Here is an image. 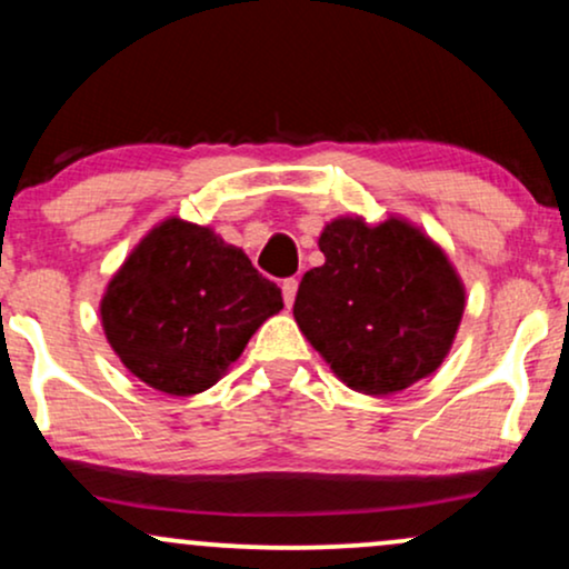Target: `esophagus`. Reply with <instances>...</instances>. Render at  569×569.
Returning <instances> with one entry per match:
<instances>
[{
    "mask_svg": "<svg viewBox=\"0 0 569 569\" xmlns=\"http://www.w3.org/2000/svg\"><path fill=\"white\" fill-rule=\"evenodd\" d=\"M280 289H283V302H286V307H291V305H293V297H297L299 280H297V278H286Z\"/></svg>",
    "mask_w": 569,
    "mask_h": 569,
    "instance_id": "obj_1",
    "label": "esophagus"
}]
</instances>
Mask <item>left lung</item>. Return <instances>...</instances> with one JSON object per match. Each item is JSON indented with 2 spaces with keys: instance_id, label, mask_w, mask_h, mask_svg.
<instances>
[{
  "instance_id": "8db88e82",
  "label": "left lung",
  "mask_w": 569,
  "mask_h": 569,
  "mask_svg": "<svg viewBox=\"0 0 569 569\" xmlns=\"http://www.w3.org/2000/svg\"><path fill=\"white\" fill-rule=\"evenodd\" d=\"M326 262L299 283L293 318L352 390L388 396L441 367L466 293L452 264L407 221L337 219Z\"/></svg>"
}]
</instances>
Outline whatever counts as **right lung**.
Segmentation results:
<instances>
[{
  "label": "right lung",
  "mask_w": 569,
  "mask_h": 569,
  "mask_svg": "<svg viewBox=\"0 0 569 569\" xmlns=\"http://www.w3.org/2000/svg\"><path fill=\"white\" fill-rule=\"evenodd\" d=\"M283 297L240 248L206 227L168 219L109 283L101 321L120 361L149 388H211Z\"/></svg>",
  "instance_id": "add662e5"
}]
</instances>
